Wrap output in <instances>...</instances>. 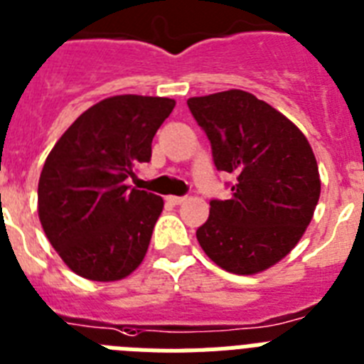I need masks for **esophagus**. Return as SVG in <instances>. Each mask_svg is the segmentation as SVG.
Here are the masks:
<instances>
[{
  "mask_svg": "<svg viewBox=\"0 0 364 364\" xmlns=\"http://www.w3.org/2000/svg\"><path fill=\"white\" fill-rule=\"evenodd\" d=\"M185 200H186L185 196H168V198H166V201L172 205H181Z\"/></svg>",
  "mask_w": 364,
  "mask_h": 364,
  "instance_id": "1",
  "label": "esophagus"
}]
</instances>
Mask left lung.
<instances>
[{
    "label": "left lung",
    "instance_id": "8db88e82",
    "mask_svg": "<svg viewBox=\"0 0 364 364\" xmlns=\"http://www.w3.org/2000/svg\"><path fill=\"white\" fill-rule=\"evenodd\" d=\"M220 172L235 173L230 200H210L196 230L221 269L255 274L282 260L304 235L321 196L314 150L289 119L240 90L186 100Z\"/></svg>",
    "mask_w": 364,
    "mask_h": 364
}]
</instances>
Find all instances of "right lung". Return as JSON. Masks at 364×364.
Returning <instances> with one entry per match:
<instances>
[{"label":"right lung","mask_w":364,"mask_h":364,"mask_svg":"<svg viewBox=\"0 0 364 364\" xmlns=\"http://www.w3.org/2000/svg\"><path fill=\"white\" fill-rule=\"evenodd\" d=\"M172 99L119 95L91 106L50 150L38 214L60 258L97 282L128 277L150 245L163 198L126 185L148 163Z\"/></svg>","instance_id":"obj_1"}]
</instances>
